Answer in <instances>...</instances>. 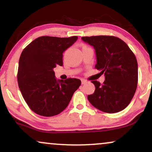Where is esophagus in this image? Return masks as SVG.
I'll use <instances>...</instances> for the list:
<instances>
[{"label": "esophagus", "instance_id": "obj_1", "mask_svg": "<svg viewBox=\"0 0 152 152\" xmlns=\"http://www.w3.org/2000/svg\"><path fill=\"white\" fill-rule=\"evenodd\" d=\"M81 82H82V84H84L87 82V81L86 80H84V79H82V80H81Z\"/></svg>", "mask_w": 152, "mask_h": 152}]
</instances>
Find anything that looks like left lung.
<instances>
[{
	"instance_id": "8db88e82",
	"label": "left lung",
	"mask_w": 152,
	"mask_h": 152,
	"mask_svg": "<svg viewBox=\"0 0 152 152\" xmlns=\"http://www.w3.org/2000/svg\"><path fill=\"white\" fill-rule=\"evenodd\" d=\"M82 39L94 48L95 68L104 74L102 84L95 86L88 99L93 107L105 113H117L125 109L134 97L138 84V63L134 54L122 39L113 36L84 37Z\"/></svg>"
}]
</instances>
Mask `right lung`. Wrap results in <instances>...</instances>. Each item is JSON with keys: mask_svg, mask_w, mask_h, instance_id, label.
<instances>
[{"mask_svg": "<svg viewBox=\"0 0 152 152\" xmlns=\"http://www.w3.org/2000/svg\"><path fill=\"white\" fill-rule=\"evenodd\" d=\"M77 39L40 37L23 50L18 62V87L35 113L45 117L58 115L81 85L76 78L57 80L53 70L57 65L63 66V53Z\"/></svg>", "mask_w": 152, "mask_h": 152, "instance_id": "obj_1", "label": "right lung"}]
</instances>
